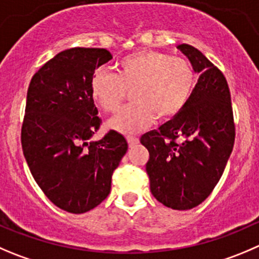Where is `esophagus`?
<instances>
[{"instance_id":"1","label":"esophagus","mask_w":259,"mask_h":259,"mask_svg":"<svg viewBox=\"0 0 259 259\" xmlns=\"http://www.w3.org/2000/svg\"><path fill=\"white\" fill-rule=\"evenodd\" d=\"M139 141L140 140L136 136H127V142L130 146H135V145L139 144Z\"/></svg>"}]
</instances>
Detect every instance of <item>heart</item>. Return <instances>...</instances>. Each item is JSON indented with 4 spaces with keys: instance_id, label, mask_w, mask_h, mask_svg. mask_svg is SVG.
Wrapping results in <instances>:
<instances>
[{
    "instance_id": "1",
    "label": "heart",
    "mask_w": 259,
    "mask_h": 259,
    "mask_svg": "<svg viewBox=\"0 0 259 259\" xmlns=\"http://www.w3.org/2000/svg\"><path fill=\"white\" fill-rule=\"evenodd\" d=\"M196 85V72L187 58L164 52L142 49L118 62L117 75L98 70L91 76V97L103 110L117 113L128 90L135 103L125 108L110 125L123 134H135L154 122L178 115Z\"/></svg>"
}]
</instances>
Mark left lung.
I'll return each mask as SVG.
<instances>
[{
    "label": "left lung",
    "mask_w": 259,
    "mask_h": 259,
    "mask_svg": "<svg viewBox=\"0 0 259 259\" xmlns=\"http://www.w3.org/2000/svg\"><path fill=\"white\" fill-rule=\"evenodd\" d=\"M199 73L178 115L141 137L155 198L173 210H189L205 201L220 181L235 140L230 90L225 76L197 48L178 46Z\"/></svg>",
    "instance_id": "left-lung-1"
}]
</instances>
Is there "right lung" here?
<instances>
[{
	"instance_id": "add662e5",
	"label": "right lung",
	"mask_w": 259,
	"mask_h": 259,
	"mask_svg": "<svg viewBox=\"0 0 259 259\" xmlns=\"http://www.w3.org/2000/svg\"><path fill=\"white\" fill-rule=\"evenodd\" d=\"M112 60L104 48H71L44 63L28 89L21 146L36 184L52 203L83 213L108 197L113 171L127 152L110 130L88 142L102 119L91 97V76Z\"/></svg>"
}]
</instances>
